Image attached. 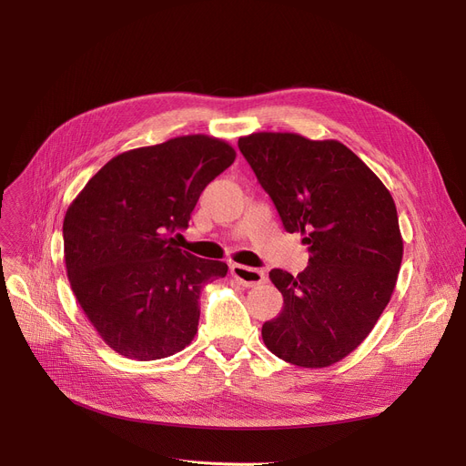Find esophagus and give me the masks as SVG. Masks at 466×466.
<instances>
[{"label": "esophagus", "mask_w": 466, "mask_h": 466, "mask_svg": "<svg viewBox=\"0 0 466 466\" xmlns=\"http://www.w3.org/2000/svg\"><path fill=\"white\" fill-rule=\"evenodd\" d=\"M230 274L243 287H255V285H260L266 281V274L262 270H258V268L243 266V264H232Z\"/></svg>", "instance_id": "1"}]
</instances>
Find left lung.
<instances>
[{
	"instance_id": "1",
	"label": "left lung",
	"mask_w": 466,
	"mask_h": 466,
	"mask_svg": "<svg viewBox=\"0 0 466 466\" xmlns=\"http://www.w3.org/2000/svg\"><path fill=\"white\" fill-rule=\"evenodd\" d=\"M238 147L309 253L299 276L270 272L283 309L262 325V339L290 364L325 369L362 344L395 290L402 236L393 196L336 139L258 132Z\"/></svg>"
}]
</instances>
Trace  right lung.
Returning <instances> with one entry per match:
<instances>
[{"label": "right lung", "mask_w": 466, "mask_h": 466, "mask_svg": "<svg viewBox=\"0 0 466 466\" xmlns=\"http://www.w3.org/2000/svg\"><path fill=\"white\" fill-rule=\"evenodd\" d=\"M228 143L181 136L111 158L64 217L67 278L116 353L157 360L185 350L202 289L228 266L177 248L202 190L234 162Z\"/></svg>", "instance_id": "1"}]
</instances>
